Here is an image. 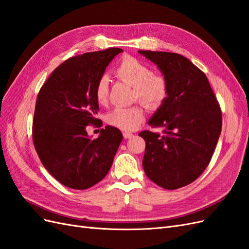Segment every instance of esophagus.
<instances>
[{"instance_id":"1","label":"esophagus","mask_w":249,"mask_h":249,"mask_svg":"<svg viewBox=\"0 0 249 249\" xmlns=\"http://www.w3.org/2000/svg\"><path fill=\"white\" fill-rule=\"evenodd\" d=\"M134 136V135L132 134V133H127V132H124V137L125 138V139H129V138H132Z\"/></svg>"}]
</instances>
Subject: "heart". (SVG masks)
Segmentation results:
<instances>
[{
	"label": "heart",
	"instance_id": "obj_1",
	"mask_svg": "<svg viewBox=\"0 0 249 249\" xmlns=\"http://www.w3.org/2000/svg\"><path fill=\"white\" fill-rule=\"evenodd\" d=\"M115 73L117 78L134 87V97L147 108H158L167 99L168 83L164 76L153 73L150 67L133 57H124ZM94 95L96 102L106 104L109 95V81L102 76L96 82ZM144 119V113L140 107L115 108L106 117L107 123L122 131H134Z\"/></svg>",
	"mask_w": 249,
	"mask_h": 249
}]
</instances>
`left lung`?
Returning a JSON list of instances; mask_svg holds the SVG:
<instances>
[{
  "label": "left lung",
  "instance_id": "8db88e82",
  "mask_svg": "<svg viewBox=\"0 0 249 249\" xmlns=\"http://www.w3.org/2000/svg\"><path fill=\"white\" fill-rule=\"evenodd\" d=\"M168 83L167 99L149 118L163 135L143 131V169L164 189L194 182L213 156L222 126L221 110L205 73L189 59L168 52L138 51Z\"/></svg>",
  "mask_w": 249,
  "mask_h": 249
}]
</instances>
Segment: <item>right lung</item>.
I'll list each match as a JSON object with an SVG mask.
<instances>
[{
    "label": "right lung",
    "mask_w": 249,
    "mask_h": 249,
    "mask_svg": "<svg viewBox=\"0 0 249 249\" xmlns=\"http://www.w3.org/2000/svg\"><path fill=\"white\" fill-rule=\"evenodd\" d=\"M122 52L111 48L67 59L52 72L37 96L35 149L44 168L71 189H88L106 177L123 140L114 126H105L95 139L86 131L89 124H99L96 82Z\"/></svg>",
    "instance_id": "obj_1"
}]
</instances>
